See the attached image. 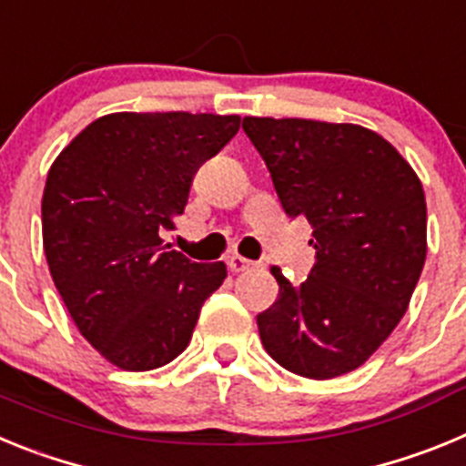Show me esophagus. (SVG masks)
I'll return each instance as SVG.
<instances>
[{"label":"esophagus","instance_id":"34e87169","mask_svg":"<svg viewBox=\"0 0 466 466\" xmlns=\"http://www.w3.org/2000/svg\"><path fill=\"white\" fill-rule=\"evenodd\" d=\"M226 266H228L233 273H245V270H249V268H257L258 263L249 261V258H242V257H238V254H236V257H228Z\"/></svg>","mask_w":466,"mask_h":466}]
</instances>
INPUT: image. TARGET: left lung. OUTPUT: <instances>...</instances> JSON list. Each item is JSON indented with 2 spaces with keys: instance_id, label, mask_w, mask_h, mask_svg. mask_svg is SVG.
<instances>
[{
  "instance_id": "left-lung-1",
  "label": "left lung",
  "mask_w": 466,
  "mask_h": 466,
  "mask_svg": "<svg viewBox=\"0 0 466 466\" xmlns=\"http://www.w3.org/2000/svg\"><path fill=\"white\" fill-rule=\"evenodd\" d=\"M282 209L308 219L317 263L303 284L273 268L279 296L257 317L261 343L296 376L355 371L394 331L427 257L425 191L369 127L242 118Z\"/></svg>"
}]
</instances>
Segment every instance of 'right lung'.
I'll return each instance as SVG.
<instances>
[{
    "mask_svg": "<svg viewBox=\"0 0 466 466\" xmlns=\"http://www.w3.org/2000/svg\"><path fill=\"white\" fill-rule=\"evenodd\" d=\"M240 116L135 114L90 123L48 170L41 228L53 282L81 336L123 371H151L187 350L226 266L163 245L193 175Z\"/></svg>",
    "mask_w": 466,
    "mask_h": 466,
    "instance_id": "add662e5",
    "label": "right lung"
}]
</instances>
